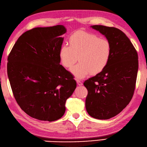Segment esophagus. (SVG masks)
Listing matches in <instances>:
<instances>
[{"mask_svg":"<svg viewBox=\"0 0 147 147\" xmlns=\"http://www.w3.org/2000/svg\"><path fill=\"white\" fill-rule=\"evenodd\" d=\"M77 84L78 86H82V83L80 80H78V79L77 80Z\"/></svg>","mask_w":147,"mask_h":147,"instance_id":"esophagus-1","label":"esophagus"}]
</instances>
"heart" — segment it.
<instances>
[{
  "mask_svg": "<svg viewBox=\"0 0 147 147\" xmlns=\"http://www.w3.org/2000/svg\"><path fill=\"white\" fill-rule=\"evenodd\" d=\"M70 46L61 47L59 57L65 67L70 68L79 59L71 72L77 79H82L92 73L97 74L108 65L111 46L108 40L86 31H77L69 38Z\"/></svg>",
  "mask_w": 147,
  "mask_h": 147,
  "instance_id": "obj_1",
  "label": "heart"
}]
</instances>
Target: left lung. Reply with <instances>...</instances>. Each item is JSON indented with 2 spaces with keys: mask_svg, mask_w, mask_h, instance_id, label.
Segmentation results:
<instances>
[{
  "mask_svg": "<svg viewBox=\"0 0 147 147\" xmlns=\"http://www.w3.org/2000/svg\"><path fill=\"white\" fill-rule=\"evenodd\" d=\"M109 41L111 55L105 69L84 83L88 94L86 108L94 118L108 119L121 112L134 93L138 57L129 39L119 29L91 26Z\"/></svg>",
  "mask_w": 147,
  "mask_h": 147,
  "instance_id": "left-lung-1",
  "label": "left lung"
}]
</instances>
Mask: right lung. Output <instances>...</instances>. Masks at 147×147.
Returning a JSON list of instances; mask_svg holds the SVG:
<instances>
[{"instance_id":"add662e5","label":"right lung","mask_w":147,"mask_h":147,"mask_svg":"<svg viewBox=\"0 0 147 147\" xmlns=\"http://www.w3.org/2000/svg\"><path fill=\"white\" fill-rule=\"evenodd\" d=\"M67 32L63 25L35 28L22 34L8 57L7 75L15 99L35 119L54 121L65 112V102L77 87L60 65L59 53Z\"/></svg>"}]
</instances>
